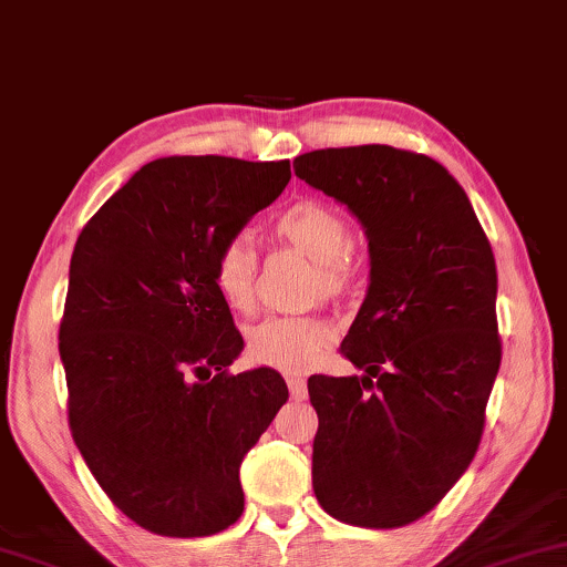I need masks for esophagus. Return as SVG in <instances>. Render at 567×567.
<instances>
[{
	"label": "esophagus",
	"instance_id": "34e87169",
	"mask_svg": "<svg viewBox=\"0 0 567 567\" xmlns=\"http://www.w3.org/2000/svg\"><path fill=\"white\" fill-rule=\"evenodd\" d=\"M288 389H290V396L296 399V402H303V399L308 396V386H306L303 375L290 373V375H288Z\"/></svg>",
	"mask_w": 567,
	"mask_h": 567
}]
</instances>
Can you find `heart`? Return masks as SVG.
<instances>
[{"instance_id": "obj_1", "label": "heart", "mask_w": 567, "mask_h": 567, "mask_svg": "<svg viewBox=\"0 0 567 567\" xmlns=\"http://www.w3.org/2000/svg\"><path fill=\"white\" fill-rule=\"evenodd\" d=\"M275 236L316 261L313 290L334 298L352 282V233L334 207L323 202H298L275 220ZM259 259L251 244L233 238L215 256L213 279L233 311H251L256 303ZM334 342V329L321 316H269L248 331V354L261 365L285 373L313 368Z\"/></svg>"}]
</instances>
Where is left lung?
Masks as SVG:
<instances>
[{
	"mask_svg": "<svg viewBox=\"0 0 567 567\" xmlns=\"http://www.w3.org/2000/svg\"><path fill=\"white\" fill-rule=\"evenodd\" d=\"M296 176L358 217L368 292L342 354L362 375H311L313 493L344 524L425 516L477 454L501 368L495 256L470 196L433 157L389 145L298 155Z\"/></svg>",
	"mask_w": 567,
	"mask_h": 567,
	"instance_id": "8db88e82",
	"label": "left lung"
}]
</instances>
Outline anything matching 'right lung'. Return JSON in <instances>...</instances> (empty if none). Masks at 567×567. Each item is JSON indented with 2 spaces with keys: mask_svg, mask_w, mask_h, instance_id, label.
<instances>
[{
  "mask_svg": "<svg viewBox=\"0 0 567 567\" xmlns=\"http://www.w3.org/2000/svg\"><path fill=\"white\" fill-rule=\"evenodd\" d=\"M290 161L161 157L82 228L59 354L70 427L113 505L161 537H209L244 511L240 462L288 402L271 368L228 365L244 337L213 279Z\"/></svg>",
  "mask_w": 567,
  "mask_h": 567,
  "instance_id": "add662e5",
  "label": "right lung"
}]
</instances>
